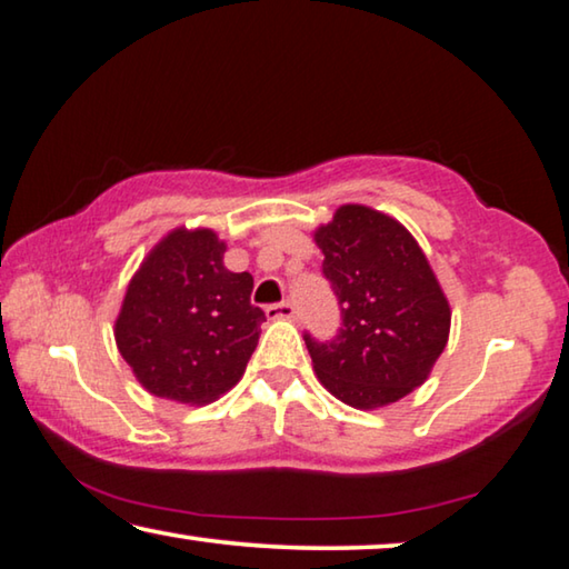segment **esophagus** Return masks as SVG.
I'll use <instances>...</instances> for the list:
<instances>
[{
    "mask_svg": "<svg viewBox=\"0 0 569 569\" xmlns=\"http://www.w3.org/2000/svg\"><path fill=\"white\" fill-rule=\"evenodd\" d=\"M267 318H271V320H290V318H295V305L292 302L267 305Z\"/></svg>",
    "mask_w": 569,
    "mask_h": 569,
    "instance_id": "esophagus-1",
    "label": "esophagus"
}]
</instances>
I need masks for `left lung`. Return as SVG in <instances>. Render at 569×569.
Returning <instances> with one entry per match:
<instances>
[{
    "label": "left lung",
    "mask_w": 569,
    "mask_h": 569,
    "mask_svg": "<svg viewBox=\"0 0 569 569\" xmlns=\"http://www.w3.org/2000/svg\"><path fill=\"white\" fill-rule=\"evenodd\" d=\"M316 243L341 308L331 341L305 333L320 385L359 410L398 402L426 382L449 341L439 279L416 238L365 204H341Z\"/></svg>",
    "instance_id": "left-lung-1"
}]
</instances>
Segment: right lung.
Instances as JSON below:
<instances>
[{
	"label": "right lung",
	"instance_id": "add662e5",
	"mask_svg": "<svg viewBox=\"0 0 569 569\" xmlns=\"http://www.w3.org/2000/svg\"><path fill=\"white\" fill-rule=\"evenodd\" d=\"M226 243L210 228H177L130 279L114 341L148 392L212 402L246 372L264 310L251 305L253 277L226 269Z\"/></svg>",
	"mask_w": 569,
	"mask_h": 569
}]
</instances>
